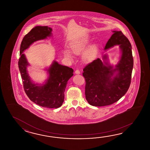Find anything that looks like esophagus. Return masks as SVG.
Here are the masks:
<instances>
[{
    "instance_id": "obj_1",
    "label": "esophagus",
    "mask_w": 150,
    "mask_h": 150,
    "mask_svg": "<svg viewBox=\"0 0 150 150\" xmlns=\"http://www.w3.org/2000/svg\"><path fill=\"white\" fill-rule=\"evenodd\" d=\"M75 74H80V71L79 70H76L75 71Z\"/></svg>"
}]
</instances>
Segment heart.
<instances>
[{"label": "heart", "mask_w": 150, "mask_h": 150, "mask_svg": "<svg viewBox=\"0 0 150 150\" xmlns=\"http://www.w3.org/2000/svg\"><path fill=\"white\" fill-rule=\"evenodd\" d=\"M90 40L88 36L85 35L76 40V41L72 43L70 45L71 51L74 54H78L81 53L88 45ZM97 51V47L96 45H92L87 48L83 54V58L85 61L92 60L95 56ZM64 54L65 57L69 58H72V56L71 52L67 50L64 51Z\"/></svg>", "instance_id": "heart-1"}]
</instances>
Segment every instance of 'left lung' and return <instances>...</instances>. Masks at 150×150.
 Returning a JSON list of instances; mask_svg holds the SVG:
<instances>
[{"instance_id":"left-lung-1","label":"left lung","mask_w":150,"mask_h":150,"mask_svg":"<svg viewBox=\"0 0 150 150\" xmlns=\"http://www.w3.org/2000/svg\"><path fill=\"white\" fill-rule=\"evenodd\" d=\"M105 50L119 45L121 56L118 63L109 64L107 56L102 61L97 58L83 69L85 79V96L89 105L101 107L117 102L125 95L130 85L134 66L130 42L121 31H113Z\"/></svg>"}]
</instances>
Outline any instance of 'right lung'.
<instances>
[{
    "instance_id": "add662e5",
    "label": "right lung",
    "mask_w": 150,
    "mask_h": 150,
    "mask_svg": "<svg viewBox=\"0 0 150 150\" xmlns=\"http://www.w3.org/2000/svg\"><path fill=\"white\" fill-rule=\"evenodd\" d=\"M52 30L48 26H36L25 36L20 45L18 65L24 90L29 99L42 107L58 108L64 102L65 89L67 81L74 75V70L54 61L47 70L49 74L48 79L45 84L38 85L33 83L29 76L27 67L29 64L23 54L34 42L51 36Z\"/></svg>"
}]
</instances>
